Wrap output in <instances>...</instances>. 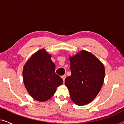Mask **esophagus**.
<instances>
[{
	"label": "esophagus",
	"instance_id": "obj_1",
	"mask_svg": "<svg viewBox=\"0 0 124 124\" xmlns=\"http://www.w3.org/2000/svg\"><path fill=\"white\" fill-rule=\"evenodd\" d=\"M66 78V75H64L63 76H62V78L63 79V81H64V80H65V79Z\"/></svg>",
	"mask_w": 124,
	"mask_h": 124
}]
</instances>
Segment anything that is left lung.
I'll list each match as a JSON object with an SVG mask.
<instances>
[{
    "instance_id": "1",
    "label": "left lung",
    "mask_w": 124,
    "mask_h": 124,
    "mask_svg": "<svg viewBox=\"0 0 124 124\" xmlns=\"http://www.w3.org/2000/svg\"><path fill=\"white\" fill-rule=\"evenodd\" d=\"M71 75L65 79L70 97L77 105L88 104L99 93L105 78L102 62L89 52L81 50L70 56Z\"/></svg>"
}]
</instances>
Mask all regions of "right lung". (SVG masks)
I'll use <instances>...</instances> for the list:
<instances>
[{
	"label": "right lung",
	"instance_id": "obj_1",
	"mask_svg": "<svg viewBox=\"0 0 124 124\" xmlns=\"http://www.w3.org/2000/svg\"><path fill=\"white\" fill-rule=\"evenodd\" d=\"M55 69L51 55L44 49L37 51L25 63L23 82L29 95L36 100H48L63 84V81L55 72Z\"/></svg>",
	"mask_w": 124,
	"mask_h": 124
}]
</instances>
